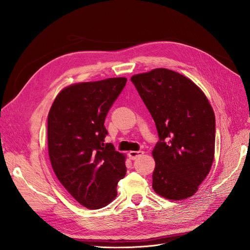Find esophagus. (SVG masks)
Wrapping results in <instances>:
<instances>
[{
  "label": "esophagus",
  "mask_w": 250,
  "mask_h": 250,
  "mask_svg": "<svg viewBox=\"0 0 250 250\" xmlns=\"http://www.w3.org/2000/svg\"><path fill=\"white\" fill-rule=\"evenodd\" d=\"M143 154H144L143 151H130V152H128L127 155H128L130 160H136L138 157L142 156Z\"/></svg>",
  "instance_id": "1"
}]
</instances>
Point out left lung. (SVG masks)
<instances>
[{"mask_svg": "<svg viewBox=\"0 0 250 250\" xmlns=\"http://www.w3.org/2000/svg\"><path fill=\"white\" fill-rule=\"evenodd\" d=\"M130 81L151 113L159 141L153 149V188L168 200L194 194L211 170L215 113L188 78L167 69L133 76Z\"/></svg>", "mask_w": 250, "mask_h": 250, "instance_id": "obj_1", "label": "left lung"}]
</instances>
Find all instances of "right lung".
<instances>
[{
	"label": "right lung",
	"instance_id": "1",
	"mask_svg": "<svg viewBox=\"0 0 250 250\" xmlns=\"http://www.w3.org/2000/svg\"><path fill=\"white\" fill-rule=\"evenodd\" d=\"M125 78L71 85L62 89L47 117L52 169L73 198L88 208L108 205L126 173L125 156L105 143L104 122L122 93Z\"/></svg>",
	"mask_w": 250,
	"mask_h": 250
}]
</instances>
